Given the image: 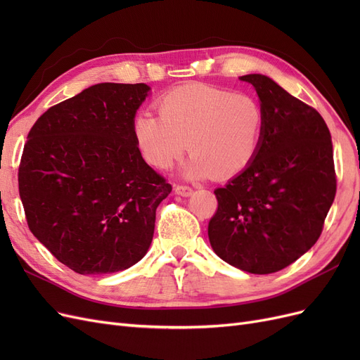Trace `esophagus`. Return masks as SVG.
I'll return each mask as SVG.
<instances>
[{"label":"esophagus","instance_id":"obj_1","mask_svg":"<svg viewBox=\"0 0 360 360\" xmlns=\"http://www.w3.org/2000/svg\"><path fill=\"white\" fill-rule=\"evenodd\" d=\"M174 191H176V193L181 195V197H189V195L193 192V189L191 186H186V184H176Z\"/></svg>","mask_w":360,"mask_h":360}]
</instances>
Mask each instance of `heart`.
<instances>
[{
	"label": "heart",
	"mask_w": 360,
	"mask_h": 360,
	"mask_svg": "<svg viewBox=\"0 0 360 360\" xmlns=\"http://www.w3.org/2000/svg\"><path fill=\"white\" fill-rule=\"evenodd\" d=\"M158 111H143L134 120L139 153L156 169H169L188 148L192 156L184 176L231 179L258 153L264 112L252 96L183 85L160 97Z\"/></svg>",
	"instance_id": "b5f03b06"
}]
</instances>
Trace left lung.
<instances>
[{
  "instance_id": "8db88e82",
  "label": "left lung",
  "mask_w": 360,
  "mask_h": 360,
  "mask_svg": "<svg viewBox=\"0 0 360 360\" xmlns=\"http://www.w3.org/2000/svg\"><path fill=\"white\" fill-rule=\"evenodd\" d=\"M264 112L263 138L250 165L214 191L209 222L216 255L255 275L282 270L315 245L335 200L329 127L312 106L264 75H245Z\"/></svg>"
}]
</instances>
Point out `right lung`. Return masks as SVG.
I'll return each instance as SVG.
<instances>
[{
	"instance_id": "add662e5",
	"label": "right lung",
	"mask_w": 360,
	"mask_h": 360,
	"mask_svg": "<svg viewBox=\"0 0 360 360\" xmlns=\"http://www.w3.org/2000/svg\"><path fill=\"white\" fill-rule=\"evenodd\" d=\"M146 84L103 82L39 117L18 181L30 231L81 275L129 269L153 240L171 184L141 156L134 120Z\"/></svg>"
}]
</instances>
